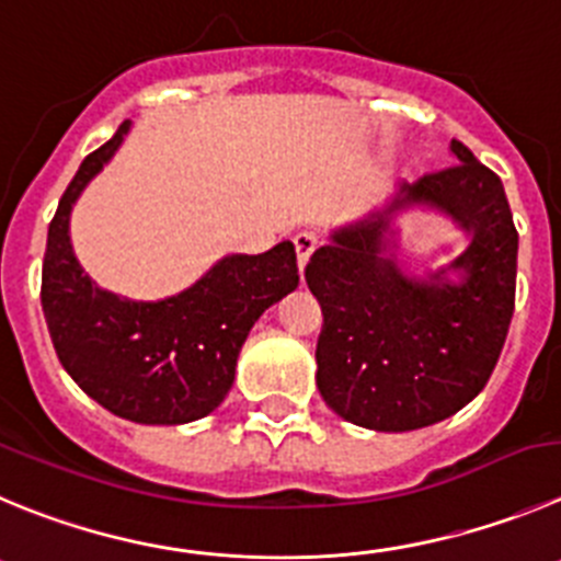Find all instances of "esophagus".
<instances>
[{
    "instance_id": "34e87169",
    "label": "esophagus",
    "mask_w": 561,
    "mask_h": 561,
    "mask_svg": "<svg viewBox=\"0 0 561 561\" xmlns=\"http://www.w3.org/2000/svg\"><path fill=\"white\" fill-rule=\"evenodd\" d=\"M293 245H296V256H298V265L305 268L307 263H310L312 251L318 249V238L312 232H298L296 238H293Z\"/></svg>"
}]
</instances>
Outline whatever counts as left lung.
Returning a JSON list of instances; mask_svg holds the SVG:
<instances>
[{"label":"left lung","instance_id":"left-lung-1","mask_svg":"<svg viewBox=\"0 0 561 561\" xmlns=\"http://www.w3.org/2000/svg\"><path fill=\"white\" fill-rule=\"evenodd\" d=\"M459 162L343 227L307 263L305 279L323 312L318 390L348 423L412 432L446 421L484 390L515 312L517 229L499 174L451 140ZM428 203L448 211L471 245L428 280L407 277L386 254L391 213Z\"/></svg>","mask_w":561,"mask_h":561}]
</instances>
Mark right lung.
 Here are the masks:
<instances>
[{
	"label": "right lung",
	"mask_w": 561,
	"mask_h": 561,
	"mask_svg": "<svg viewBox=\"0 0 561 561\" xmlns=\"http://www.w3.org/2000/svg\"><path fill=\"white\" fill-rule=\"evenodd\" d=\"M127 133L124 122L68 182L46 238L41 305L57 359L96 404L124 421L176 426L221 404L254 321L298 287L296 249L282 240L265 254L224 256L162 301L99 290L77 263L68 218Z\"/></svg>",
	"instance_id": "obj_1"
}]
</instances>
